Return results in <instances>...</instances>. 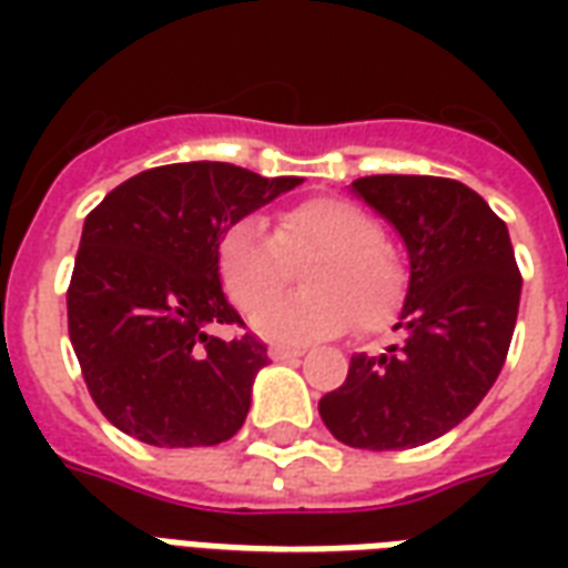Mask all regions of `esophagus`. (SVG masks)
<instances>
[{
  "label": "esophagus",
  "instance_id": "esophagus-1",
  "mask_svg": "<svg viewBox=\"0 0 568 568\" xmlns=\"http://www.w3.org/2000/svg\"><path fill=\"white\" fill-rule=\"evenodd\" d=\"M267 356H271L273 362H297V358L304 356V349H295V346H271Z\"/></svg>",
  "mask_w": 568,
  "mask_h": 568
}]
</instances>
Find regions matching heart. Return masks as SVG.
I'll list each match as a JSON object with an SVG mask.
<instances>
[{
  "label": "heart",
  "instance_id": "heart-1",
  "mask_svg": "<svg viewBox=\"0 0 568 568\" xmlns=\"http://www.w3.org/2000/svg\"><path fill=\"white\" fill-rule=\"evenodd\" d=\"M316 257L304 296L271 302L287 284L288 263ZM219 276L240 310L255 311L252 328L276 344H313L344 334L353 322L377 332L405 295V271L383 243L377 219L349 200H304L280 215L276 231L243 219L219 243Z\"/></svg>",
  "mask_w": 568,
  "mask_h": 568
}]
</instances>
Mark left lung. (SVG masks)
I'll list each match as a JSON object with an SVG mask.
<instances>
[{"label": "left lung", "instance_id": "left-lung-1", "mask_svg": "<svg viewBox=\"0 0 568 568\" xmlns=\"http://www.w3.org/2000/svg\"><path fill=\"white\" fill-rule=\"evenodd\" d=\"M349 191L393 224L410 264L381 356L356 353L320 417L358 450H407L459 426L499 377L520 307L511 236L487 200L456 179L365 175Z\"/></svg>", "mask_w": 568, "mask_h": 568}]
</instances>
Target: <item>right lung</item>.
Instances as JSON below:
<instances>
[{"label":"right lung","instance_id":"1","mask_svg":"<svg viewBox=\"0 0 568 568\" xmlns=\"http://www.w3.org/2000/svg\"><path fill=\"white\" fill-rule=\"evenodd\" d=\"M301 185L222 161L154 166L84 219L69 283V341L103 417L154 447H212L246 423L267 346L219 276L224 231Z\"/></svg>","mask_w":568,"mask_h":568}]
</instances>
